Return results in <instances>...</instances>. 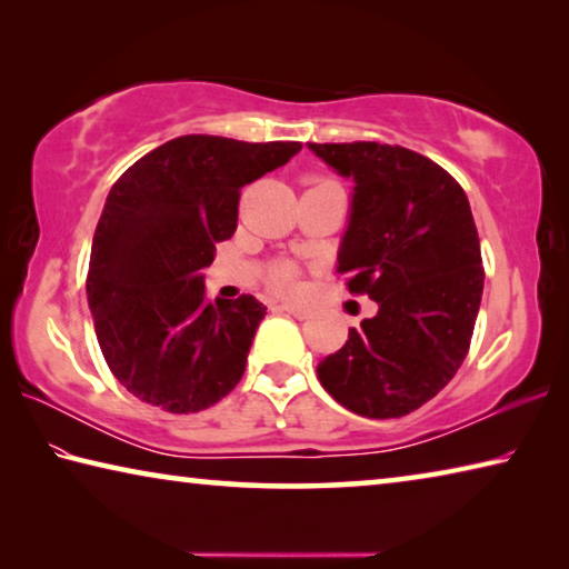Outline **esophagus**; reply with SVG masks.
<instances>
[{"mask_svg": "<svg viewBox=\"0 0 569 569\" xmlns=\"http://www.w3.org/2000/svg\"><path fill=\"white\" fill-rule=\"evenodd\" d=\"M278 311L291 313L293 319H298V321H303V319H308V316H311V308L301 306V303H278Z\"/></svg>", "mask_w": 569, "mask_h": 569, "instance_id": "34e87169", "label": "esophagus"}]
</instances>
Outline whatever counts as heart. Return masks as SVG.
<instances>
[{
  "instance_id": "heart-1",
  "label": "heart",
  "mask_w": 569,
  "mask_h": 569,
  "mask_svg": "<svg viewBox=\"0 0 569 569\" xmlns=\"http://www.w3.org/2000/svg\"><path fill=\"white\" fill-rule=\"evenodd\" d=\"M268 286L273 291H291L296 286V268L291 263H273L268 268Z\"/></svg>"
}]
</instances>
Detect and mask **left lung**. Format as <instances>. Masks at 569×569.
Instances as JSON below:
<instances>
[{"label":"left lung","mask_w":569,"mask_h":569,"mask_svg":"<svg viewBox=\"0 0 569 569\" xmlns=\"http://www.w3.org/2000/svg\"><path fill=\"white\" fill-rule=\"evenodd\" d=\"M308 148L356 182L336 271L379 303L319 363V381L361 417H407L455 379L475 333L485 268L467 192L401 146Z\"/></svg>","instance_id":"1"}]
</instances>
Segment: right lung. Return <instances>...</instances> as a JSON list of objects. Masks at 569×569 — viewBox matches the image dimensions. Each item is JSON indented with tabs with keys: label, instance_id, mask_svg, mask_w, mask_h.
I'll return each instance as SVG.
<instances>
[{
	"label": "right lung",
	"instance_id": "add662e5",
	"mask_svg": "<svg viewBox=\"0 0 569 569\" xmlns=\"http://www.w3.org/2000/svg\"><path fill=\"white\" fill-rule=\"evenodd\" d=\"M301 142L182 134L114 182L94 228L88 303L112 377L170 413L236 389L266 306L206 298L203 268L238 228L240 188L286 166Z\"/></svg>",
	"mask_w": 569,
	"mask_h": 569
}]
</instances>
